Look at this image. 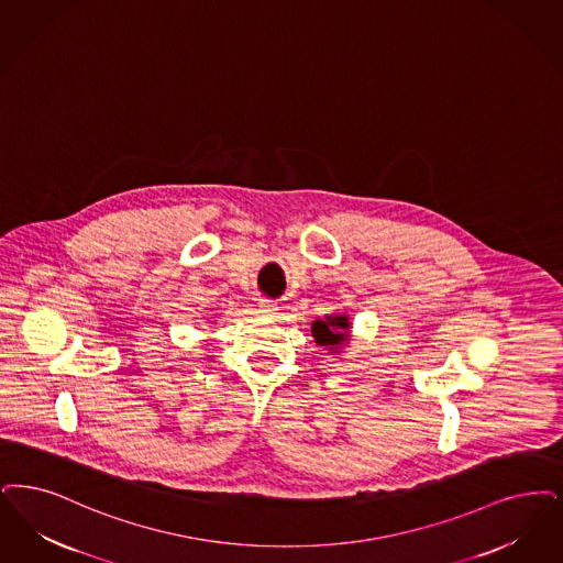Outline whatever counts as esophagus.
Listing matches in <instances>:
<instances>
[{"instance_id":"esophagus-1","label":"esophagus","mask_w":563,"mask_h":563,"mask_svg":"<svg viewBox=\"0 0 563 563\" xmlns=\"http://www.w3.org/2000/svg\"><path fill=\"white\" fill-rule=\"evenodd\" d=\"M257 303H260V312L264 316H274L276 314V310H278V308H276V303L271 301V299H260Z\"/></svg>"}]
</instances>
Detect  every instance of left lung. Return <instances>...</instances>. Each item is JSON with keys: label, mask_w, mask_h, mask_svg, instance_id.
I'll return each mask as SVG.
<instances>
[{"label": "left lung", "mask_w": 563, "mask_h": 563, "mask_svg": "<svg viewBox=\"0 0 563 563\" xmlns=\"http://www.w3.org/2000/svg\"><path fill=\"white\" fill-rule=\"evenodd\" d=\"M350 331V316L343 312H333L312 322V338L320 347H327L329 354H341L343 345L352 338Z\"/></svg>", "instance_id": "left-lung-1"}]
</instances>
